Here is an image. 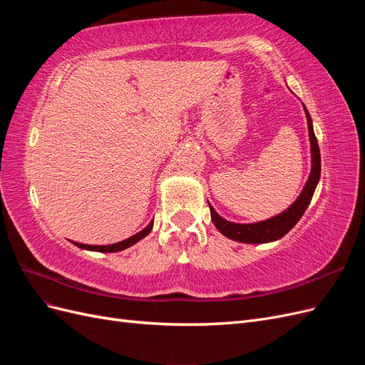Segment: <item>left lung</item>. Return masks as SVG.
<instances>
[{"label": "left lung", "instance_id": "obj_1", "mask_svg": "<svg viewBox=\"0 0 365 365\" xmlns=\"http://www.w3.org/2000/svg\"><path fill=\"white\" fill-rule=\"evenodd\" d=\"M304 113L307 118V129H309V140H311V155H312V169L309 180L302 190L300 196L297 201L286 208L283 213L274 216L267 220H260V222L254 224H235L230 220L220 217L216 210L208 202L210 213H212V220L215 227L222 233L225 237L233 239L237 242H244V244H264V242H272L283 237L288 231L300 220L303 213L306 212L307 205L311 204V200L315 192V187L319 181V173H322V157H319V148L318 141L314 134L312 118L309 115L307 109L304 106Z\"/></svg>", "mask_w": 365, "mask_h": 365}]
</instances>
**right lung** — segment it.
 <instances>
[{
  "instance_id": "obj_1",
  "label": "right lung",
  "mask_w": 365,
  "mask_h": 365,
  "mask_svg": "<svg viewBox=\"0 0 365 365\" xmlns=\"http://www.w3.org/2000/svg\"><path fill=\"white\" fill-rule=\"evenodd\" d=\"M152 227H153V220H150V224L146 228H143L140 233L130 236L125 240H121V242H118V244H113V245H85V244H79V242H73V240L71 242L76 247H79L82 250L98 251V252H117V251H121V250H126L128 247H132L134 244H137L138 240H141L143 237H146L150 233Z\"/></svg>"
}]
</instances>
